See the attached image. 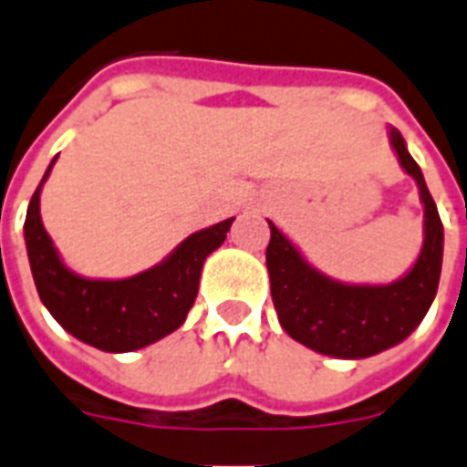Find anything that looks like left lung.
I'll return each instance as SVG.
<instances>
[{
  "label": "left lung",
  "instance_id": "8db88e82",
  "mask_svg": "<svg viewBox=\"0 0 467 467\" xmlns=\"http://www.w3.org/2000/svg\"><path fill=\"white\" fill-rule=\"evenodd\" d=\"M389 140L423 204V246L401 278L387 285L339 283L305 261L300 248L268 221L265 265L280 325L296 342L337 359H364L404 342L429 313L441 280L443 223L436 202L406 150V140L391 125Z\"/></svg>",
  "mask_w": 467,
  "mask_h": 467
}]
</instances>
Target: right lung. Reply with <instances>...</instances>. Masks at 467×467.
Returning <instances> with one entry per match:
<instances>
[{
    "mask_svg": "<svg viewBox=\"0 0 467 467\" xmlns=\"http://www.w3.org/2000/svg\"><path fill=\"white\" fill-rule=\"evenodd\" d=\"M56 154L31 196L24 241L38 297L54 320L73 337L103 352H135L167 337L182 322L199 293L206 255L226 241L234 219L187 236L164 261L130 278H86L71 271L56 251L41 221V187L54 170Z\"/></svg>",
    "mask_w": 467,
    "mask_h": 467,
    "instance_id": "obj_1",
    "label": "right lung"
}]
</instances>
